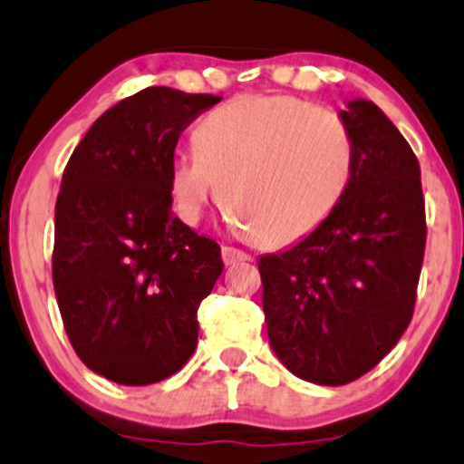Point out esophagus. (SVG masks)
Masks as SVG:
<instances>
[{
	"instance_id": "34e87169",
	"label": "esophagus",
	"mask_w": 464,
	"mask_h": 464,
	"mask_svg": "<svg viewBox=\"0 0 464 464\" xmlns=\"http://www.w3.org/2000/svg\"><path fill=\"white\" fill-rule=\"evenodd\" d=\"M221 254H223V261H226V266H237V263L250 261V254L238 250V247H232V246L223 247Z\"/></svg>"
}]
</instances>
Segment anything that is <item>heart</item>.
Returning <instances> with one entry per match:
<instances>
[{
	"label": "heart",
	"instance_id": "b5f03b06",
	"mask_svg": "<svg viewBox=\"0 0 464 464\" xmlns=\"http://www.w3.org/2000/svg\"><path fill=\"white\" fill-rule=\"evenodd\" d=\"M197 150H177L170 194L186 223L218 190L227 218L263 247L305 238L341 206L356 172L350 128L292 94H247L212 111L194 132Z\"/></svg>",
	"mask_w": 464,
	"mask_h": 464
}]
</instances>
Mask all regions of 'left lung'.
Masks as SVG:
<instances>
[{
  "instance_id": "1",
  "label": "left lung",
  "mask_w": 464,
  "mask_h": 464,
  "mask_svg": "<svg viewBox=\"0 0 464 464\" xmlns=\"http://www.w3.org/2000/svg\"><path fill=\"white\" fill-rule=\"evenodd\" d=\"M341 119L356 146L350 192L310 237L258 261L274 353L294 376L330 387L361 378L401 341L427 241L410 143L365 99Z\"/></svg>"
}]
</instances>
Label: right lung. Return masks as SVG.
Masks as SVG:
<instances>
[{"label":"right lung","mask_w":464,"mask_h":464,"mask_svg":"<svg viewBox=\"0 0 464 464\" xmlns=\"http://www.w3.org/2000/svg\"><path fill=\"white\" fill-rule=\"evenodd\" d=\"M217 94L152 86L92 123L54 206L53 285L72 350L119 385L170 378L197 347L221 247L172 214L179 137Z\"/></svg>","instance_id":"right-lung-1"}]
</instances>
